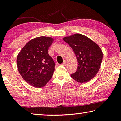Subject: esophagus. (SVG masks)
<instances>
[{
	"label": "esophagus",
	"mask_w": 121,
	"mask_h": 121,
	"mask_svg": "<svg viewBox=\"0 0 121 121\" xmlns=\"http://www.w3.org/2000/svg\"><path fill=\"white\" fill-rule=\"evenodd\" d=\"M61 65H63V66H65V65H67V62H66V61L65 60L64 61H63V62L62 63V64H61Z\"/></svg>",
	"instance_id": "34e87169"
}]
</instances>
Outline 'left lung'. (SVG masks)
I'll use <instances>...</instances> for the list:
<instances>
[{"mask_svg": "<svg viewBox=\"0 0 121 121\" xmlns=\"http://www.w3.org/2000/svg\"><path fill=\"white\" fill-rule=\"evenodd\" d=\"M63 40L73 49L77 60V70L71 77L81 83L92 79L102 62V52L100 47L87 37L79 34L65 37Z\"/></svg>", "mask_w": 121, "mask_h": 121, "instance_id": "1", "label": "left lung"}]
</instances>
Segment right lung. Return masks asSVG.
<instances>
[{
	"mask_svg": "<svg viewBox=\"0 0 121 121\" xmlns=\"http://www.w3.org/2000/svg\"><path fill=\"white\" fill-rule=\"evenodd\" d=\"M53 39L39 37L30 40L17 57L18 70L23 79L35 87L44 86L52 78L55 63L48 50Z\"/></svg>",
	"mask_w": 121,
	"mask_h": 121,
	"instance_id": "add662e5",
	"label": "right lung"
}]
</instances>
